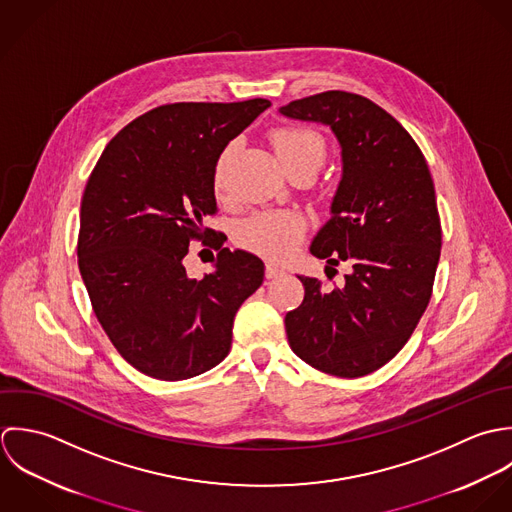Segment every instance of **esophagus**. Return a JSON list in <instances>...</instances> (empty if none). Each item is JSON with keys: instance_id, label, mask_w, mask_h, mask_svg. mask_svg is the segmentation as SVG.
Listing matches in <instances>:
<instances>
[{"instance_id": "1", "label": "esophagus", "mask_w": 512, "mask_h": 512, "mask_svg": "<svg viewBox=\"0 0 512 512\" xmlns=\"http://www.w3.org/2000/svg\"><path fill=\"white\" fill-rule=\"evenodd\" d=\"M265 275H267L269 279H275V277L283 275V269H281V267H277V265H273V263H267V267H265Z\"/></svg>"}]
</instances>
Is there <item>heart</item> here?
<instances>
[{"mask_svg":"<svg viewBox=\"0 0 512 512\" xmlns=\"http://www.w3.org/2000/svg\"><path fill=\"white\" fill-rule=\"evenodd\" d=\"M273 146H275V152L285 168L293 166L297 162H314L320 168L324 154H326L322 136L316 134L314 130H307V128L277 130L273 134ZM231 156H233V144L227 146L217 160L215 176H213V184H215L217 192L223 190L225 170H227ZM305 229H307L305 219L299 213L259 211L239 223V227L235 231V239L241 247L261 255L265 259L283 261L299 249V245L305 237Z\"/></svg>","mask_w":512,"mask_h":512,"instance_id":"1","label":"heart"}]
</instances>
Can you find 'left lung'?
I'll use <instances>...</instances> for the list:
<instances>
[{"label":"left lung","instance_id":"left-lung-1","mask_svg":"<svg viewBox=\"0 0 512 512\" xmlns=\"http://www.w3.org/2000/svg\"><path fill=\"white\" fill-rule=\"evenodd\" d=\"M279 112L328 126L340 144L342 176L310 253L352 265L332 291L299 277L305 299L285 316L287 338L320 372L366 376L404 348L431 299L441 251L433 180L408 130L370 99L326 91Z\"/></svg>","mask_w":512,"mask_h":512}]
</instances>
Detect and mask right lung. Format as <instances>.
Masks as SVG:
<instances>
[{
	"label": "right lung",
	"mask_w": 512,
	"mask_h": 512,
	"mask_svg": "<svg viewBox=\"0 0 512 512\" xmlns=\"http://www.w3.org/2000/svg\"><path fill=\"white\" fill-rule=\"evenodd\" d=\"M269 106H158L108 142L87 182L79 271L106 336L150 378L178 382L217 366L229 354L237 308L263 283V261L223 247V237L202 279L186 273L184 257L217 211L221 152Z\"/></svg>",
	"instance_id": "right-lung-1"
}]
</instances>
